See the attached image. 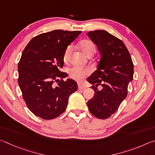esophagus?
<instances>
[{
	"mask_svg": "<svg viewBox=\"0 0 155 155\" xmlns=\"http://www.w3.org/2000/svg\"><path fill=\"white\" fill-rule=\"evenodd\" d=\"M84 88H85V87L84 86L80 84H78V90H84Z\"/></svg>",
	"mask_w": 155,
	"mask_h": 155,
	"instance_id": "1",
	"label": "esophagus"
}]
</instances>
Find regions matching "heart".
I'll return each instance as SVG.
<instances>
[{
    "label": "heart",
    "instance_id": "b5f03b06",
    "mask_svg": "<svg viewBox=\"0 0 155 155\" xmlns=\"http://www.w3.org/2000/svg\"><path fill=\"white\" fill-rule=\"evenodd\" d=\"M80 48L82 51L84 53L86 56L91 53L95 52L96 48L94 43L88 40H84L80 44ZM72 50V46L69 45L65 50L64 54V60L67 61L69 56ZM91 71L88 69H84V68L80 67H74L69 69V75L73 79L78 81H81L83 78L87 76L90 73Z\"/></svg>",
    "mask_w": 155,
    "mask_h": 155
}]
</instances>
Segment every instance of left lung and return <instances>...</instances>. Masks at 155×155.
I'll list each match as a JSON object with an SVG mask.
<instances>
[{"instance_id":"obj_1","label":"left lung","mask_w":155,"mask_h":155,"mask_svg":"<svg viewBox=\"0 0 155 155\" xmlns=\"http://www.w3.org/2000/svg\"><path fill=\"white\" fill-rule=\"evenodd\" d=\"M87 35L101 55L97 70L87 79L94 91L87 105L93 116L106 119L127 96L129 83L134 78V64L124 43L117 37L104 30L90 31ZM99 85L101 90L97 88Z\"/></svg>"}]
</instances>
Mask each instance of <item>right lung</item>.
Segmentation results:
<instances>
[{
  "mask_svg": "<svg viewBox=\"0 0 155 155\" xmlns=\"http://www.w3.org/2000/svg\"><path fill=\"white\" fill-rule=\"evenodd\" d=\"M81 32L55 30L40 34L24 50L18 63V84L27 107L35 115L45 120L58 117L66 110L70 94L78 90L74 80H62L67 73L60 69L65 50Z\"/></svg>",
  "mask_w": 155,
  "mask_h": 155,
  "instance_id": "1",
  "label": "right lung"
}]
</instances>
